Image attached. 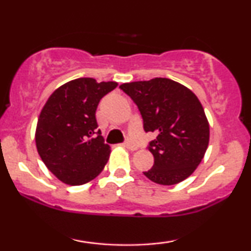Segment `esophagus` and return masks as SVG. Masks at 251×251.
I'll return each instance as SVG.
<instances>
[{
	"label": "esophagus",
	"instance_id": "obj_1",
	"mask_svg": "<svg viewBox=\"0 0 251 251\" xmlns=\"http://www.w3.org/2000/svg\"><path fill=\"white\" fill-rule=\"evenodd\" d=\"M124 146H125L126 149H128V150H131V151H135V150H137L138 148L137 146L134 145L133 143H131V142H126L125 144H124Z\"/></svg>",
	"mask_w": 251,
	"mask_h": 251
}]
</instances>
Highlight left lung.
Listing matches in <instances>:
<instances>
[{
    "label": "left lung",
    "mask_w": 251,
    "mask_h": 251,
    "mask_svg": "<svg viewBox=\"0 0 251 251\" xmlns=\"http://www.w3.org/2000/svg\"><path fill=\"white\" fill-rule=\"evenodd\" d=\"M120 89L138 106L145 132L157 134L148 146L154 164L144 175L162 185L186 179L209 145V123L198 98L166 77L123 83Z\"/></svg>",
    "instance_id": "obj_1"
}]
</instances>
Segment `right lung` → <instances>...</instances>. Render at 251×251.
Instances as JSON below:
<instances>
[{
    "label": "right lung",
    "mask_w": 251,
    "mask_h": 251,
    "mask_svg": "<svg viewBox=\"0 0 251 251\" xmlns=\"http://www.w3.org/2000/svg\"><path fill=\"white\" fill-rule=\"evenodd\" d=\"M117 82L80 77L53 92L37 120L35 142L42 162L57 179L82 185L105 168L111 148L98 129L96 111Z\"/></svg>",
    "instance_id": "obj_1"
}]
</instances>
